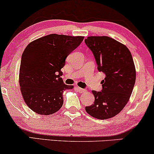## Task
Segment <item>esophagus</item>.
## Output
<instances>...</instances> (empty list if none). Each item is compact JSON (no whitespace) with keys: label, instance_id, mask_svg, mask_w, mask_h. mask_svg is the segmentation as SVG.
<instances>
[{"label":"esophagus","instance_id":"obj_1","mask_svg":"<svg viewBox=\"0 0 154 154\" xmlns=\"http://www.w3.org/2000/svg\"><path fill=\"white\" fill-rule=\"evenodd\" d=\"M76 89L79 93H86V90H85V89H83V88H80V87H76Z\"/></svg>","mask_w":154,"mask_h":154}]
</instances>
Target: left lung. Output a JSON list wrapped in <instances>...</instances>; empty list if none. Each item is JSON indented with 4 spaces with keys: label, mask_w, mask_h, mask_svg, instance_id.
Instances as JSON below:
<instances>
[{
    "label": "left lung",
    "mask_w": 154,
    "mask_h": 154,
    "mask_svg": "<svg viewBox=\"0 0 154 154\" xmlns=\"http://www.w3.org/2000/svg\"><path fill=\"white\" fill-rule=\"evenodd\" d=\"M85 43L91 50L99 72L106 77L101 91H93L94 103L86 106L92 117L108 119L119 114L129 100L136 81V68L130 51L108 36H89Z\"/></svg>",
    "instance_id": "1"
}]
</instances>
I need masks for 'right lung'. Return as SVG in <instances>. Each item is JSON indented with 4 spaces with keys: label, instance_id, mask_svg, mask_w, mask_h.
I'll use <instances>...</instances> for the list:
<instances>
[{
    "label": "right lung",
    "instance_id": "add662e5",
    "mask_svg": "<svg viewBox=\"0 0 154 154\" xmlns=\"http://www.w3.org/2000/svg\"><path fill=\"white\" fill-rule=\"evenodd\" d=\"M84 37L50 34L32 41L22 54L19 84L26 105L35 113L48 116L63 103V93L73 86L64 84L60 69L66 58Z\"/></svg>",
    "mask_w": 154,
    "mask_h": 154
}]
</instances>
